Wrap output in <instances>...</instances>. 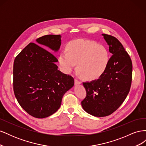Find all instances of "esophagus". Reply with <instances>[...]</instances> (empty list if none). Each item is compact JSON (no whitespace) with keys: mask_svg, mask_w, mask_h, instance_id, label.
I'll return each instance as SVG.
<instances>
[{"mask_svg":"<svg viewBox=\"0 0 146 146\" xmlns=\"http://www.w3.org/2000/svg\"><path fill=\"white\" fill-rule=\"evenodd\" d=\"M80 83H81L80 81H79L78 80H77V78L75 79V84H76V85H79V84H80Z\"/></svg>","mask_w":146,"mask_h":146,"instance_id":"34e87169","label":"esophagus"}]
</instances>
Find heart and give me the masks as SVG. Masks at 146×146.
Here are the masks:
<instances>
[{
    "instance_id": "1",
    "label": "heart",
    "mask_w": 146,
    "mask_h": 146,
    "mask_svg": "<svg viewBox=\"0 0 146 146\" xmlns=\"http://www.w3.org/2000/svg\"><path fill=\"white\" fill-rule=\"evenodd\" d=\"M59 64L64 72L69 73L77 64L78 70L87 80L99 78L107 69L110 54L107 48L98 42L86 39L70 42L67 51L63 50L59 58Z\"/></svg>"
}]
</instances>
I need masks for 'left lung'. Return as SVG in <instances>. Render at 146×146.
<instances>
[{
  "mask_svg": "<svg viewBox=\"0 0 146 146\" xmlns=\"http://www.w3.org/2000/svg\"><path fill=\"white\" fill-rule=\"evenodd\" d=\"M102 36L113 54L108 67L98 79L83 83L86 96L82 106L96 117L110 115L120 107L129 94L132 80L131 60L122 44L111 35Z\"/></svg>",
  "mask_w": 146,
  "mask_h": 146,
  "instance_id": "1",
  "label": "left lung"
}]
</instances>
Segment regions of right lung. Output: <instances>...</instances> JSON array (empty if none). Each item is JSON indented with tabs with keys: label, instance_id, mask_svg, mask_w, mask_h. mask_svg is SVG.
Masks as SVG:
<instances>
[{
	"label": "right lung",
	"instance_id": "obj_1",
	"mask_svg": "<svg viewBox=\"0 0 146 146\" xmlns=\"http://www.w3.org/2000/svg\"><path fill=\"white\" fill-rule=\"evenodd\" d=\"M60 35H48L30 42L15 58L13 64V90L25 111L36 118L55 113L65 92L74 85V78L58 70L56 57L45 48L57 52ZM42 46V47L39 46Z\"/></svg>",
	"mask_w": 146,
	"mask_h": 146
}]
</instances>
